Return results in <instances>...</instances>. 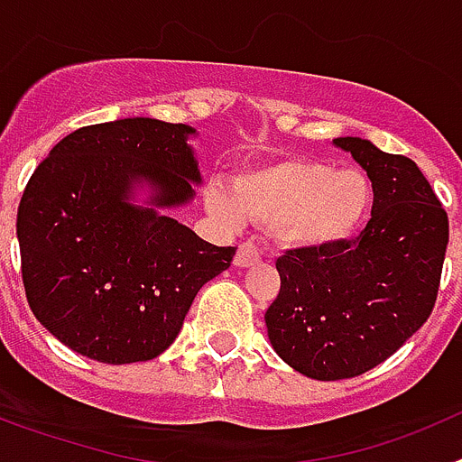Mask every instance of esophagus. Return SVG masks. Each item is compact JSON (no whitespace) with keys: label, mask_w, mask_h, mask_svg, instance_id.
Returning a JSON list of instances; mask_svg holds the SVG:
<instances>
[{"label":"esophagus","mask_w":462,"mask_h":462,"mask_svg":"<svg viewBox=\"0 0 462 462\" xmlns=\"http://www.w3.org/2000/svg\"><path fill=\"white\" fill-rule=\"evenodd\" d=\"M261 259V252L256 250V245L252 243H243L238 247V252H236V259L234 263L238 268H247V266H254L256 261Z\"/></svg>","instance_id":"1"}]
</instances>
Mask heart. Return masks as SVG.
Masks as SVG:
<instances>
[{
	"label": "heart",
	"instance_id": "b5f03b06",
	"mask_svg": "<svg viewBox=\"0 0 462 462\" xmlns=\"http://www.w3.org/2000/svg\"><path fill=\"white\" fill-rule=\"evenodd\" d=\"M208 210L236 224L245 217L268 224L277 240L300 250H324L356 234L373 208V185L356 169L314 159H275L231 180V191L210 187Z\"/></svg>",
	"mask_w": 462,
	"mask_h": 462
}]
</instances>
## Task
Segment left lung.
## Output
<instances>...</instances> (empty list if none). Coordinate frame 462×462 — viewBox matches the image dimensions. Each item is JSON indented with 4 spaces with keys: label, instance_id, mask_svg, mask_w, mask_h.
Masks as SVG:
<instances>
[{
    "label": "left lung",
    "instance_id": "8db88e82",
    "mask_svg": "<svg viewBox=\"0 0 462 462\" xmlns=\"http://www.w3.org/2000/svg\"><path fill=\"white\" fill-rule=\"evenodd\" d=\"M373 182L361 236L277 259L268 340L305 377L336 382L383 363L426 324L438 300L448 217L421 169L365 138H336Z\"/></svg>",
    "mask_w": 462,
    "mask_h": 462
}]
</instances>
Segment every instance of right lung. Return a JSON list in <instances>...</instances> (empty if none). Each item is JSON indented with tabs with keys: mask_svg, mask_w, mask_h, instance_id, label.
<instances>
[{
	"mask_svg": "<svg viewBox=\"0 0 462 462\" xmlns=\"http://www.w3.org/2000/svg\"><path fill=\"white\" fill-rule=\"evenodd\" d=\"M191 134L152 117L83 126L32 173L15 224L24 293L73 352L113 365L159 356L199 289L231 266L236 247L159 212L189 203L201 182ZM141 181L148 208L128 201Z\"/></svg>",
	"mask_w": 462,
	"mask_h": 462,
	"instance_id": "obj_1",
	"label": "right lung"
}]
</instances>
